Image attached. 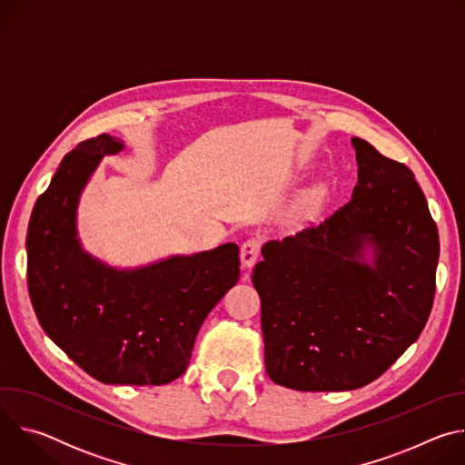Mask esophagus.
Returning <instances> with one entry per match:
<instances>
[{"mask_svg":"<svg viewBox=\"0 0 465 465\" xmlns=\"http://www.w3.org/2000/svg\"><path fill=\"white\" fill-rule=\"evenodd\" d=\"M261 253V241L259 239H248L242 246H241V262L244 269H252L255 261L259 259Z\"/></svg>","mask_w":465,"mask_h":465,"instance_id":"obj_1","label":"esophagus"}]
</instances>
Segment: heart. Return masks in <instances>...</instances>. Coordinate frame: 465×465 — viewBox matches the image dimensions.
Returning <instances> with one entry per match:
<instances>
[{
  "instance_id": "1",
  "label": "heart",
  "mask_w": 465,
  "mask_h": 465,
  "mask_svg": "<svg viewBox=\"0 0 465 465\" xmlns=\"http://www.w3.org/2000/svg\"><path fill=\"white\" fill-rule=\"evenodd\" d=\"M322 196V191L318 189V191H314V194H312V198H314V201H318V198Z\"/></svg>"
}]
</instances>
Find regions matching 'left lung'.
I'll return each mask as SVG.
<instances>
[{"label":"left lung","instance_id":"1","mask_svg":"<svg viewBox=\"0 0 465 465\" xmlns=\"http://www.w3.org/2000/svg\"><path fill=\"white\" fill-rule=\"evenodd\" d=\"M351 145V201L318 226L269 241L252 274L264 366L292 390L375 381L418 341L434 302L440 239L414 173L361 138Z\"/></svg>","mask_w":465,"mask_h":465}]
</instances>
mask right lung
I'll list each match as a JSON object with an SVG mask.
<instances>
[{"mask_svg":"<svg viewBox=\"0 0 465 465\" xmlns=\"http://www.w3.org/2000/svg\"><path fill=\"white\" fill-rule=\"evenodd\" d=\"M123 142L101 134L64 156L27 230V283L47 337L104 384H167L191 359L203 322L239 280V246L221 244L119 271L77 237L83 189Z\"/></svg>","mask_w":465,"mask_h":465,"instance_id":"add662e5","label":"right lung"}]
</instances>
